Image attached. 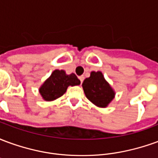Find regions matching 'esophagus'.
<instances>
[{"label":"esophagus","mask_w":158,"mask_h":158,"mask_svg":"<svg viewBox=\"0 0 158 158\" xmlns=\"http://www.w3.org/2000/svg\"><path fill=\"white\" fill-rule=\"evenodd\" d=\"M84 78H85V77H84V76H83V75L79 76V80H80V82H81V84H82L83 81H84Z\"/></svg>","instance_id":"34e87169"}]
</instances>
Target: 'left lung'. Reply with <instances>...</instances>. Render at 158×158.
<instances>
[{
    "label": "left lung",
    "instance_id": "obj_1",
    "mask_svg": "<svg viewBox=\"0 0 158 158\" xmlns=\"http://www.w3.org/2000/svg\"><path fill=\"white\" fill-rule=\"evenodd\" d=\"M82 86L86 97L97 106L106 107L114 98L115 93L101 72H91Z\"/></svg>",
    "mask_w": 158,
    "mask_h": 158
}]
</instances>
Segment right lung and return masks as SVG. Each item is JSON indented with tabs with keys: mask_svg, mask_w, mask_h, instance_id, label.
Returning <instances> with one entry per match:
<instances>
[{
	"mask_svg": "<svg viewBox=\"0 0 158 158\" xmlns=\"http://www.w3.org/2000/svg\"><path fill=\"white\" fill-rule=\"evenodd\" d=\"M79 84L80 80L74 73L68 75L63 70H55L40 88V93L45 101H53L62 96L69 85Z\"/></svg>",
	"mask_w": 158,
	"mask_h": 158,
	"instance_id": "obj_1",
	"label": "right lung"
}]
</instances>
